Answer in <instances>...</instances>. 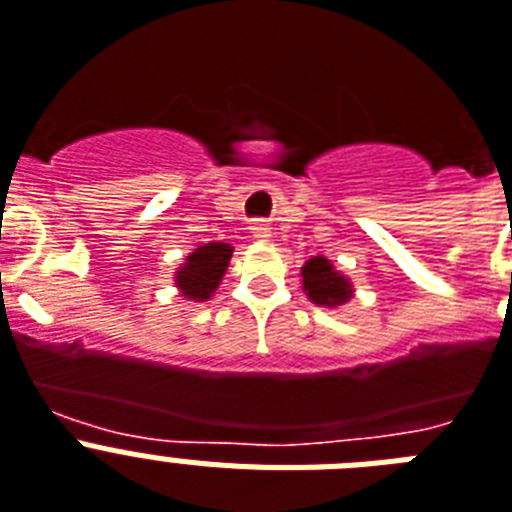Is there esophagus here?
I'll return each instance as SVG.
<instances>
[{"mask_svg": "<svg viewBox=\"0 0 512 512\" xmlns=\"http://www.w3.org/2000/svg\"><path fill=\"white\" fill-rule=\"evenodd\" d=\"M251 230H253V238H259V240H269V238H272V227L264 225V222H256V225H253Z\"/></svg>", "mask_w": 512, "mask_h": 512, "instance_id": "esophagus-1", "label": "esophagus"}]
</instances>
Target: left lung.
Masks as SVG:
<instances>
[{"label":"left lung","instance_id":"left-lung-1","mask_svg":"<svg viewBox=\"0 0 512 512\" xmlns=\"http://www.w3.org/2000/svg\"><path fill=\"white\" fill-rule=\"evenodd\" d=\"M300 277H303V292L310 303L321 305V308H339L355 298L352 279L336 272V266L326 256H313L305 261L300 266Z\"/></svg>","mask_w":512,"mask_h":512}]
</instances>
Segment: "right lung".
<instances>
[{"label": "right lung", "instance_id": "obj_1", "mask_svg": "<svg viewBox=\"0 0 512 512\" xmlns=\"http://www.w3.org/2000/svg\"><path fill=\"white\" fill-rule=\"evenodd\" d=\"M230 259H233V246L230 243L212 240V243H204V246L194 248L183 259V264L178 266L176 274H173V282H176L178 292L186 300H194V303L209 300L214 295V290L220 287L227 266H230Z\"/></svg>", "mask_w": 512, "mask_h": 512}]
</instances>
